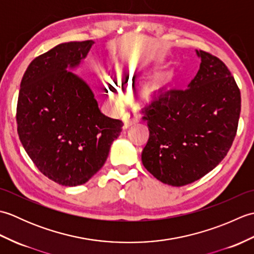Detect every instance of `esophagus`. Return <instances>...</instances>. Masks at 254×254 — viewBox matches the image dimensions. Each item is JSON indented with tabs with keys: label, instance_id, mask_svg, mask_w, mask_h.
<instances>
[{
	"label": "esophagus",
	"instance_id": "esophagus-1",
	"mask_svg": "<svg viewBox=\"0 0 254 254\" xmlns=\"http://www.w3.org/2000/svg\"><path fill=\"white\" fill-rule=\"evenodd\" d=\"M139 116L136 115L135 112H127L126 115L123 116V121H124V128H127L132 124L138 122Z\"/></svg>",
	"mask_w": 254,
	"mask_h": 254
}]
</instances>
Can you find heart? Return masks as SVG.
I'll return each mask as SVG.
<instances>
[{"label": "heart", "instance_id": "b5f03b06", "mask_svg": "<svg viewBox=\"0 0 254 254\" xmlns=\"http://www.w3.org/2000/svg\"><path fill=\"white\" fill-rule=\"evenodd\" d=\"M137 77V72L135 68L128 67L127 69H122L120 71V77H119V82L120 84L124 83H131L133 80H135ZM161 86L159 84H150L148 87L145 89V95L147 97H153L155 95H157L160 91ZM108 94H109V97L113 104H118V102L121 101V95L119 93V90L115 86L111 84H108Z\"/></svg>", "mask_w": 254, "mask_h": 254}]
</instances>
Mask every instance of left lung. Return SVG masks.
<instances>
[{
    "label": "left lung",
    "instance_id": "8db88e82",
    "mask_svg": "<svg viewBox=\"0 0 254 254\" xmlns=\"http://www.w3.org/2000/svg\"><path fill=\"white\" fill-rule=\"evenodd\" d=\"M199 69L186 89H160L143 108L149 138L142 163L156 179L182 187L201 179L227 155L237 134L240 89L225 63L196 50Z\"/></svg>",
    "mask_w": 254,
    "mask_h": 254
}]
</instances>
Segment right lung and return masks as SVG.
Returning <instances> with one entry per match:
<instances>
[{"instance_id": "1", "label": "right lung", "mask_w": 254, "mask_h": 254, "mask_svg": "<svg viewBox=\"0 0 254 254\" xmlns=\"http://www.w3.org/2000/svg\"><path fill=\"white\" fill-rule=\"evenodd\" d=\"M93 45H58L31 61L20 83V142L41 174L65 187L87 182L122 131L123 122L102 115L89 86L66 69L77 66Z\"/></svg>"}]
</instances>
